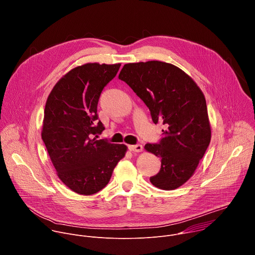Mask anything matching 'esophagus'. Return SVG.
<instances>
[{
    "mask_svg": "<svg viewBox=\"0 0 255 255\" xmlns=\"http://www.w3.org/2000/svg\"><path fill=\"white\" fill-rule=\"evenodd\" d=\"M129 150L130 151H132V152H141L142 151V149H143V147H142V145H140V144H136V145H129Z\"/></svg>",
    "mask_w": 255,
    "mask_h": 255,
    "instance_id": "1",
    "label": "esophagus"
}]
</instances>
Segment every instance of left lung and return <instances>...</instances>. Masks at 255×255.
Masks as SVG:
<instances>
[{
    "instance_id": "8db88e82",
    "label": "left lung",
    "mask_w": 255,
    "mask_h": 255,
    "mask_svg": "<svg viewBox=\"0 0 255 255\" xmlns=\"http://www.w3.org/2000/svg\"><path fill=\"white\" fill-rule=\"evenodd\" d=\"M119 79L144 102L154 124L167 126L159 143L145 144L161 158L151 184L175 190L194 174L211 141L206 99L193 79L177 66L158 60L127 63Z\"/></svg>"
}]
</instances>
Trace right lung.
<instances>
[{
	"mask_svg": "<svg viewBox=\"0 0 255 255\" xmlns=\"http://www.w3.org/2000/svg\"><path fill=\"white\" fill-rule=\"evenodd\" d=\"M121 64L86 63L69 70L53 87L44 110L42 140L62 183L80 195L104 189L127 146L97 140L105 129L97 107L103 89Z\"/></svg>",
	"mask_w": 255,
	"mask_h": 255,
	"instance_id": "obj_1",
	"label": "right lung"
}]
</instances>
